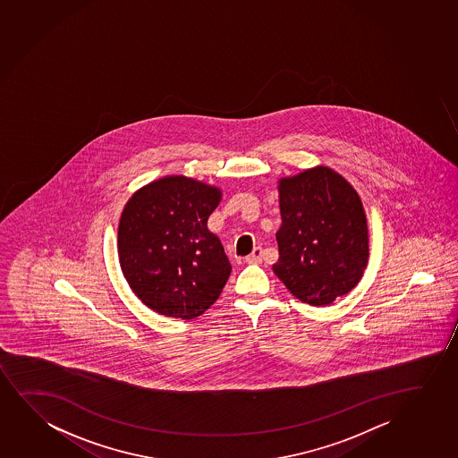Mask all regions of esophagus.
Segmentation results:
<instances>
[{
	"instance_id": "esophagus-1",
	"label": "esophagus",
	"mask_w": 458,
	"mask_h": 458,
	"mask_svg": "<svg viewBox=\"0 0 458 458\" xmlns=\"http://www.w3.org/2000/svg\"><path fill=\"white\" fill-rule=\"evenodd\" d=\"M262 261V249L261 247H255L253 251H251V255L247 256L245 258V262L247 264H259Z\"/></svg>"
}]
</instances>
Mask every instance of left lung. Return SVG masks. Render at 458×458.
<instances>
[{
	"label": "left lung",
	"mask_w": 458,
	"mask_h": 458,
	"mask_svg": "<svg viewBox=\"0 0 458 458\" xmlns=\"http://www.w3.org/2000/svg\"><path fill=\"white\" fill-rule=\"evenodd\" d=\"M281 226L274 272L293 297L327 306L350 293L369 264V225L357 191L315 166L278 180Z\"/></svg>",
	"instance_id": "1"
}]
</instances>
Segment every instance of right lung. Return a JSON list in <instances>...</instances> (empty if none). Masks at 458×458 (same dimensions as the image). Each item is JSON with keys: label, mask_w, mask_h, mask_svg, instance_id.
I'll list each match as a JSON object with an SVG mask.
<instances>
[{"label": "right lung", "mask_w": 458, "mask_h": 458, "mask_svg": "<svg viewBox=\"0 0 458 458\" xmlns=\"http://www.w3.org/2000/svg\"><path fill=\"white\" fill-rule=\"evenodd\" d=\"M222 191L184 175H166L135 191L118 226L119 266L148 310L191 320L219 298L232 274L209 214Z\"/></svg>", "instance_id": "right-lung-1"}]
</instances>
